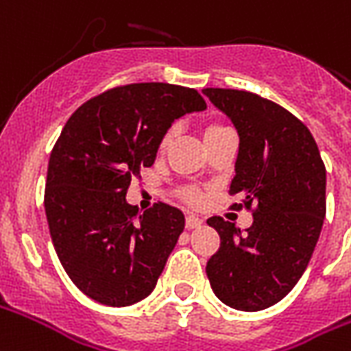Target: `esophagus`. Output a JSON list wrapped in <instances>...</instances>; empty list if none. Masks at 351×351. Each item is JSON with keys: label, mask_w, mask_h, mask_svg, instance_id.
Instances as JSON below:
<instances>
[{"label": "esophagus", "mask_w": 351, "mask_h": 351, "mask_svg": "<svg viewBox=\"0 0 351 351\" xmlns=\"http://www.w3.org/2000/svg\"><path fill=\"white\" fill-rule=\"evenodd\" d=\"M202 226V219L197 217V215H187L186 217V228L193 230V228H199Z\"/></svg>", "instance_id": "34e87169"}]
</instances>
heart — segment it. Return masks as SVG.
Instances as JSON below:
<instances>
[{
	"instance_id": "heart-1",
	"label": "heart",
	"mask_w": 351,
	"mask_h": 351,
	"mask_svg": "<svg viewBox=\"0 0 351 351\" xmlns=\"http://www.w3.org/2000/svg\"><path fill=\"white\" fill-rule=\"evenodd\" d=\"M223 128H226V127H224V125H219V123L208 125V127H206L204 136H210V134H213V132H219V130H223ZM175 134H176V128L171 127L169 130L164 134V138H162V147L169 145L171 141H173V138H175ZM186 197H187V200H189V202H199V200H200V193H199V191H195V189H187Z\"/></svg>"
}]
</instances>
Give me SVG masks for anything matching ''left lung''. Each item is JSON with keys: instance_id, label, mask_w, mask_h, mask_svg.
I'll use <instances>...</instances> for the list:
<instances>
[{"instance_id": "obj_1", "label": "left lung", "mask_w": 351, "mask_h": 351, "mask_svg": "<svg viewBox=\"0 0 351 351\" xmlns=\"http://www.w3.org/2000/svg\"><path fill=\"white\" fill-rule=\"evenodd\" d=\"M206 97L232 119L239 152L230 195L232 208L252 210L241 232L210 217L221 247L206 265L219 300L239 311L274 306L300 280L326 217V167L317 141L289 110L258 93L206 88Z\"/></svg>"}]
</instances>
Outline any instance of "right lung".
Listing matches in <instances>:
<instances>
[{"instance_id": "obj_1", "label": "right lung", "mask_w": 351, "mask_h": 351, "mask_svg": "<svg viewBox=\"0 0 351 351\" xmlns=\"http://www.w3.org/2000/svg\"><path fill=\"white\" fill-rule=\"evenodd\" d=\"M204 108L193 88L138 82L95 95L64 125L47 165L45 217L64 271L92 300L132 306L156 287L184 213L164 202L140 213L125 197L171 123Z\"/></svg>"}]
</instances>
